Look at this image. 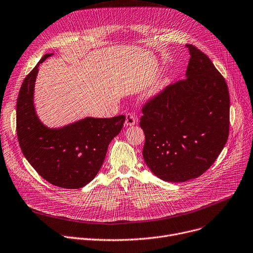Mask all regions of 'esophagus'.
I'll use <instances>...</instances> for the list:
<instances>
[{
	"label": "esophagus",
	"instance_id": "34e87169",
	"mask_svg": "<svg viewBox=\"0 0 253 253\" xmlns=\"http://www.w3.org/2000/svg\"><path fill=\"white\" fill-rule=\"evenodd\" d=\"M137 123V119L135 116H133L132 114L128 113L126 115V121H125V127H129V126H133Z\"/></svg>",
	"mask_w": 253,
	"mask_h": 253
}]
</instances>
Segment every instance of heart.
<instances>
[{
	"label": "heart",
	"instance_id": "1",
	"mask_svg": "<svg viewBox=\"0 0 253 253\" xmlns=\"http://www.w3.org/2000/svg\"><path fill=\"white\" fill-rule=\"evenodd\" d=\"M165 84H166V80H161V81H159L158 83H156V85H155L154 88H153L154 92H158L160 89H162V88L164 87Z\"/></svg>",
	"mask_w": 253,
	"mask_h": 253
}]
</instances>
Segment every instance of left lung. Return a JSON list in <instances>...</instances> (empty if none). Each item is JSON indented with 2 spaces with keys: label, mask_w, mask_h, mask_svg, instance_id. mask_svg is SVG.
I'll list each match as a JSON object with an SVG mask.
<instances>
[{
  "label": "left lung",
  "mask_w": 253,
  "mask_h": 253,
  "mask_svg": "<svg viewBox=\"0 0 253 253\" xmlns=\"http://www.w3.org/2000/svg\"><path fill=\"white\" fill-rule=\"evenodd\" d=\"M186 79L166 87L143 106L142 156L157 177L185 182L203 175L229 136L230 97L225 78L210 58L186 44Z\"/></svg>",
  "instance_id": "1"
}]
</instances>
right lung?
Masks as SVG:
<instances>
[{"label": "right lung", "mask_w": 253, "mask_h": 253, "mask_svg": "<svg viewBox=\"0 0 253 253\" xmlns=\"http://www.w3.org/2000/svg\"><path fill=\"white\" fill-rule=\"evenodd\" d=\"M25 77L16 106L18 141L28 163L55 186L78 189L88 184L102 167L110 142L120 133L125 116L87 117L60 128H48L37 114L33 102L40 65Z\"/></svg>", "instance_id": "right-lung-1"}]
</instances>
